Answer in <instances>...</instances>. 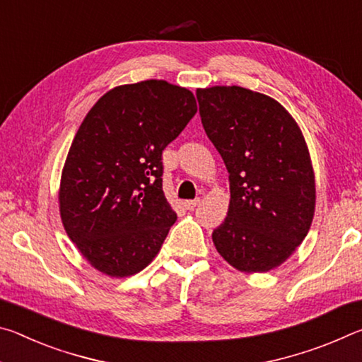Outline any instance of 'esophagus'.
<instances>
[{
  "label": "esophagus",
  "mask_w": 362,
  "mask_h": 362,
  "mask_svg": "<svg viewBox=\"0 0 362 362\" xmlns=\"http://www.w3.org/2000/svg\"><path fill=\"white\" fill-rule=\"evenodd\" d=\"M201 203L199 199H192V201H185V203H183V207H185L187 211H193L196 206H198Z\"/></svg>",
  "instance_id": "obj_1"
}]
</instances>
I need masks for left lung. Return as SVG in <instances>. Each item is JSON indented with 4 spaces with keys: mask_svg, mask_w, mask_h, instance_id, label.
I'll list each match as a JSON object with an SVG mask.
<instances>
[{
    "mask_svg": "<svg viewBox=\"0 0 362 362\" xmlns=\"http://www.w3.org/2000/svg\"><path fill=\"white\" fill-rule=\"evenodd\" d=\"M196 97L230 174L228 214L212 233L214 246L238 272L278 268L315 216V170L302 129L278 100L241 86H212Z\"/></svg>",
    "mask_w": 362,
    "mask_h": 362,
    "instance_id": "obj_1",
    "label": "left lung"
}]
</instances>
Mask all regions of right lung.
Listing matches in <instances>:
<instances>
[{
	"label": "right lung",
	"mask_w": 362,
	"mask_h": 362,
	"mask_svg": "<svg viewBox=\"0 0 362 362\" xmlns=\"http://www.w3.org/2000/svg\"><path fill=\"white\" fill-rule=\"evenodd\" d=\"M198 112L164 79L121 84L86 115L59 187L64 228L97 272L127 278L153 262L177 220L163 192V150Z\"/></svg>",
	"instance_id": "obj_1"
}]
</instances>
